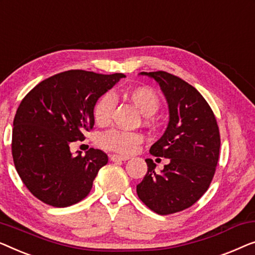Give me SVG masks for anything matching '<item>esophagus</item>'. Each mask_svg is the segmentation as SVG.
Here are the masks:
<instances>
[{
	"instance_id": "esophagus-1",
	"label": "esophagus",
	"mask_w": 255,
	"mask_h": 255,
	"mask_svg": "<svg viewBox=\"0 0 255 255\" xmlns=\"http://www.w3.org/2000/svg\"><path fill=\"white\" fill-rule=\"evenodd\" d=\"M110 159L112 160V162H118V160H128L129 157L128 156H121V155H111L110 156Z\"/></svg>"
}]
</instances>
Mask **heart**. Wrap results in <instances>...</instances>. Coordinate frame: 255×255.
<instances>
[{
    "label": "heart",
    "instance_id": "obj_1",
    "mask_svg": "<svg viewBox=\"0 0 255 255\" xmlns=\"http://www.w3.org/2000/svg\"><path fill=\"white\" fill-rule=\"evenodd\" d=\"M125 97L129 102L134 104L136 109L145 117L153 116L160 107L158 96L150 88L137 87L128 89L125 91ZM114 105L116 103H114V98L111 93H105L100 97L98 102L96 103L95 110H93L96 123L99 125L109 124L112 118ZM142 141L143 136L138 132L118 130V129H111V130L104 132L99 138L100 144L104 148L120 153L132 152Z\"/></svg>",
    "mask_w": 255,
    "mask_h": 255
}]
</instances>
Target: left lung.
Segmentation results:
<instances>
[{
  "label": "left lung",
  "mask_w": 255,
  "mask_h": 255,
  "mask_svg": "<svg viewBox=\"0 0 255 255\" xmlns=\"http://www.w3.org/2000/svg\"><path fill=\"white\" fill-rule=\"evenodd\" d=\"M159 84L166 98L170 120L150 153L168 158L156 172L152 159H145L148 172L136 186L139 200L159 215L187 209L207 189L216 170L221 137L209 104L194 87L166 71H142Z\"/></svg>",
  "instance_id": "obj_1"
}]
</instances>
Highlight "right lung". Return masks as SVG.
Segmentation results:
<instances>
[{"mask_svg": "<svg viewBox=\"0 0 255 255\" xmlns=\"http://www.w3.org/2000/svg\"><path fill=\"white\" fill-rule=\"evenodd\" d=\"M124 77L68 70L40 82L24 97L13 119L11 150L17 173L35 198L63 208L90 193L109 158L93 148L74 156L70 143L84 139L95 125L97 100Z\"/></svg>", "mask_w": 255, "mask_h": 255, "instance_id": "1", "label": "right lung"}]
</instances>
